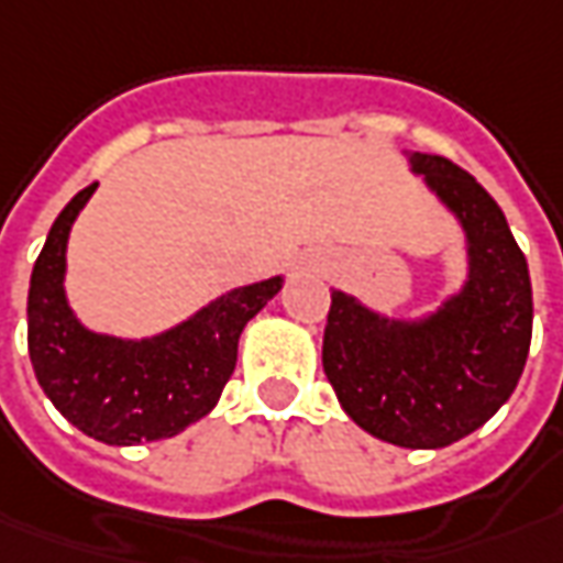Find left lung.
<instances>
[{
    "mask_svg": "<svg viewBox=\"0 0 563 563\" xmlns=\"http://www.w3.org/2000/svg\"><path fill=\"white\" fill-rule=\"evenodd\" d=\"M410 168L466 230V288L422 321L383 319L333 290L321 364L364 432L426 451L466 438L509 401L530 352L533 290L506 217L468 170L429 153H413Z\"/></svg>",
    "mask_w": 563,
    "mask_h": 563,
    "instance_id": "obj_1",
    "label": "left lung"
}]
</instances>
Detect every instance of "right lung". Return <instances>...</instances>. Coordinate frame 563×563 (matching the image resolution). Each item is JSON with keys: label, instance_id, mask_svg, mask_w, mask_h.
<instances>
[{"label": "right lung", "instance_id": "obj_1", "mask_svg": "<svg viewBox=\"0 0 563 563\" xmlns=\"http://www.w3.org/2000/svg\"><path fill=\"white\" fill-rule=\"evenodd\" d=\"M97 184L57 214L26 297V346L38 386L85 435L141 444L201 420L235 371L244 324L282 290V278L235 288L153 340H119L81 328L64 294L73 220Z\"/></svg>", "mask_w": 563, "mask_h": 563}]
</instances>
